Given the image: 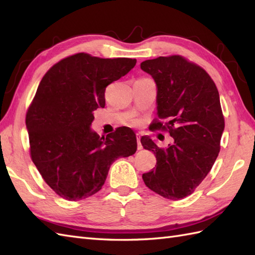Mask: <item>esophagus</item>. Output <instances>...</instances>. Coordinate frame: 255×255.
Masks as SVG:
<instances>
[{"mask_svg": "<svg viewBox=\"0 0 255 255\" xmlns=\"http://www.w3.org/2000/svg\"><path fill=\"white\" fill-rule=\"evenodd\" d=\"M143 148V146H142V144H140V137H139V135L137 136V149L139 150V149H142Z\"/></svg>", "mask_w": 255, "mask_h": 255, "instance_id": "obj_1", "label": "esophagus"}]
</instances>
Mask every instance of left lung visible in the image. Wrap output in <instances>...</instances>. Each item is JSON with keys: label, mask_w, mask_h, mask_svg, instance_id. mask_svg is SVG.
Listing matches in <instances>:
<instances>
[{"label": "left lung", "mask_w": 255, "mask_h": 255, "mask_svg": "<svg viewBox=\"0 0 255 255\" xmlns=\"http://www.w3.org/2000/svg\"><path fill=\"white\" fill-rule=\"evenodd\" d=\"M157 86V115L152 128L173 137L160 148L142 136L145 149L154 152L156 168L143 173L147 188L177 201L192 194L211 171L220 149L225 120L216 85L205 70L181 55L159 56L140 63Z\"/></svg>", "instance_id": "8db88e82"}]
</instances>
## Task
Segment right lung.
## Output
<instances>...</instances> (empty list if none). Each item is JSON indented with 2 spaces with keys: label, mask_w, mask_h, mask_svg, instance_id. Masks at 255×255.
<instances>
[{
  "label": "right lung",
  "mask_w": 255,
  "mask_h": 255,
  "mask_svg": "<svg viewBox=\"0 0 255 255\" xmlns=\"http://www.w3.org/2000/svg\"><path fill=\"white\" fill-rule=\"evenodd\" d=\"M136 64L135 59L67 56L44 74L26 115L31 159L46 183L67 201L101 189L112 162L137 149L133 129L100 137L90 126L106 105L105 90Z\"/></svg>",
  "instance_id": "1"
}]
</instances>
